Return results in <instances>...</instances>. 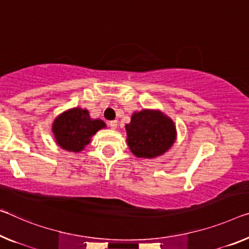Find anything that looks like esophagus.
<instances>
[{
    "label": "esophagus",
    "instance_id": "1",
    "mask_svg": "<svg viewBox=\"0 0 249 249\" xmlns=\"http://www.w3.org/2000/svg\"><path fill=\"white\" fill-rule=\"evenodd\" d=\"M109 125H110V128L111 129H117V127H118V121L117 120H113V121H110V124H109Z\"/></svg>",
    "mask_w": 249,
    "mask_h": 249
}]
</instances>
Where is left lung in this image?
<instances>
[{"instance_id":"1","label":"left lung","mask_w":249,"mask_h":249,"mask_svg":"<svg viewBox=\"0 0 249 249\" xmlns=\"http://www.w3.org/2000/svg\"><path fill=\"white\" fill-rule=\"evenodd\" d=\"M130 150L139 158H156L169 150L176 140L174 121L159 110L135 112L125 124Z\"/></svg>"}]
</instances>
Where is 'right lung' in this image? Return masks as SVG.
<instances>
[{
  "instance_id": "obj_1",
  "label": "right lung",
  "mask_w": 249,
  "mask_h": 249,
  "mask_svg": "<svg viewBox=\"0 0 249 249\" xmlns=\"http://www.w3.org/2000/svg\"><path fill=\"white\" fill-rule=\"evenodd\" d=\"M106 128L100 119H91L89 111L81 108L69 109L55 118L52 124V132L55 142L64 150L82 151L90 143L97 131Z\"/></svg>"
}]
</instances>
